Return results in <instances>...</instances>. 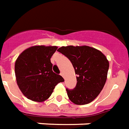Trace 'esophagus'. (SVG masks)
I'll return each instance as SVG.
<instances>
[{"label": "esophagus", "instance_id": "34e87169", "mask_svg": "<svg viewBox=\"0 0 129 129\" xmlns=\"http://www.w3.org/2000/svg\"><path fill=\"white\" fill-rule=\"evenodd\" d=\"M61 75L62 77H63V78H64V75H63V73L62 72H61Z\"/></svg>", "mask_w": 129, "mask_h": 129}]
</instances>
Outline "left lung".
<instances>
[{"label": "left lung", "instance_id": "obj_1", "mask_svg": "<svg viewBox=\"0 0 129 129\" xmlns=\"http://www.w3.org/2000/svg\"><path fill=\"white\" fill-rule=\"evenodd\" d=\"M73 66L77 84L66 89L68 96L76 105L93 101L103 89L107 80L109 62L101 51L89 46H66L58 48Z\"/></svg>", "mask_w": 129, "mask_h": 129}]
</instances>
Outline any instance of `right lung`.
Returning <instances> with one entry per match:
<instances>
[{
	"mask_svg": "<svg viewBox=\"0 0 129 129\" xmlns=\"http://www.w3.org/2000/svg\"><path fill=\"white\" fill-rule=\"evenodd\" d=\"M56 46L38 45L25 49L14 65L17 85L27 99L43 102L49 99L55 86L63 78L52 71L50 58Z\"/></svg>",
	"mask_w": 129,
	"mask_h": 129,
	"instance_id": "add662e5",
	"label": "right lung"
}]
</instances>
